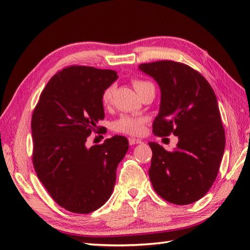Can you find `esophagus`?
I'll use <instances>...</instances> for the list:
<instances>
[{"mask_svg": "<svg viewBox=\"0 0 250 250\" xmlns=\"http://www.w3.org/2000/svg\"><path fill=\"white\" fill-rule=\"evenodd\" d=\"M128 141H129L130 145H138V144H142L143 143L141 140L133 139V138H129V139H128Z\"/></svg>", "mask_w": 250, "mask_h": 250, "instance_id": "obj_1", "label": "esophagus"}]
</instances>
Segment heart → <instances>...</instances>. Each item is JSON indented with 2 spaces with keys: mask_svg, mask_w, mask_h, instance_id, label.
Listing matches in <instances>:
<instances>
[{
  "mask_svg": "<svg viewBox=\"0 0 250 250\" xmlns=\"http://www.w3.org/2000/svg\"><path fill=\"white\" fill-rule=\"evenodd\" d=\"M151 83L148 81H144L140 79H133L132 80V85L135 89V92L140 94L141 90L150 85ZM113 87L110 85L106 89L104 90V93L102 95V102L107 105L110 103L112 94H113ZM144 123H145V120L142 118H135V117H130V116H122L119 118L115 124H113V129L118 132H122V133H127V134H139L143 130V126Z\"/></svg>",
  "mask_w": 250,
  "mask_h": 250,
  "instance_id": "obj_1",
  "label": "heart"
}]
</instances>
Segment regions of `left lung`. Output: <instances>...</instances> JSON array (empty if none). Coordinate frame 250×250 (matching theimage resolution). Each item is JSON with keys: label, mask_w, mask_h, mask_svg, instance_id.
I'll list each match as a JSON object with an SVG mask.
<instances>
[{"label": "left lung", "mask_w": 250, "mask_h": 250, "mask_svg": "<svg viewBox=\"0 0 250 250\" xmlns=\"http://www.w3.org/2000/svg\"><path fill=\"white\" fill-rule=\"evenodd\" d=\"M139 70L161 88V105L152 125L157 137H178L172 152L150 142L149 177L165 200L186 206L206 195L218 175L225 133L217 98L208 80L187 64L160 60Z\"/></svg>", "instance_id": "1"}]
</instances>
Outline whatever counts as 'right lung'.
Listing matches in <instances>:
<instances>
[{"label": "right lung", "mask_w": 250, "mask_h": 250, "mask_svg": "<svg viewBox=\"0 0 250 250\" xmlns=\"http://www.w3.org/2000/svg\"><path fill=\"white\" fill-rule=\"evenodd\" d=\"M118 79L116 71L71 65L47 83L32 115L33 166L54 201L66 210L88 214L111 196L128 140L113 135L85 146L104 119L102 95Z\"/></svg>", "instance_id": "right-lung-1"}]
</instances>
